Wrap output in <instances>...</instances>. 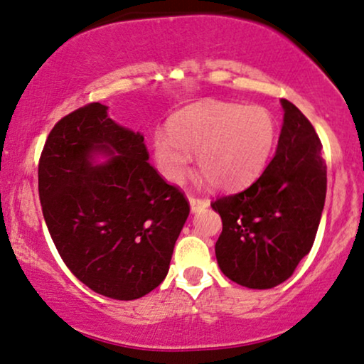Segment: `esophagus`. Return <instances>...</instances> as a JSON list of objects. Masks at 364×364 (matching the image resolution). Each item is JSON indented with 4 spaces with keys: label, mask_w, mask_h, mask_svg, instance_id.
Here are the masks:
<instances>
[{
    "label": "esophagus",
    "mask_w": 364,
    "mask_h": 364,
    "mask_svg": "<svg viewBox=\"0 0 364 364\" xmlns=\"http://www.w3.org/2000/svg\"><path fill=\"white\" fill-rule=\"evenodd\" d=\"M208 205H210L208 200H201V198L190 196V208L193 213H196V211H200L203 208H208Z\"/></svg>",
    "instance_id": "1"
}]
</instances>
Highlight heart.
Instances as JSON below:
<instances>
[{"label":"heart","mask_w":364,"mask_h":364,"mask_svg":"<svg viewBox=\"0 0 364 364\" xmlns=\"http://www.w3.org/2000/svg\"><path fill=\"white\" fill-rule=\"evenodd\" d=\"M279 126L262 105L205 100L174 114L168 132L156 131L151 154L158 173L171 185L188 176L191 156L215 188L240 190L255 181L272 158Z\"/></svg>","instance_id":"obj_1"}]
</instances>
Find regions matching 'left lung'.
<instances>
[{
  "mask_svg": "<svg viewBox=\"0 0 364 364\" xmlns=\"http://www.w3.org/2000/svg\"><path fill=\"white\" fill-rule=\"evenodd\" d=\"M280 104L284 122L269 166L247 190L211 203L223 223L215 245L220 270L248 289H272L291 277L311 252L324 208L319 137L296 105Z\"/></svg>",
  "mask_w": 364,
  "mask_h": 364,
  "instance_id": "8db88e82",
  "label": "left lung"
}]
</instances>
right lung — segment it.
Instances as JSON below:
<instances>
[{"label": "right lung", "instance_id": "add662e5", "mask_svg": "<svg viewBox=\"0 0 364 364\" xmlns=\"http://www.w3.org/2000/svg\"><path fill=\"white\" fill-rule=\"evenodd\" d=\"M107 109L89 104L55 124L38 164L40 203L72 274L94 292L132 301L168 275L190 205L148 163L144 136Z\"/></svg>", "mask_w": 364, "mask_h": 364}]
</instances>
